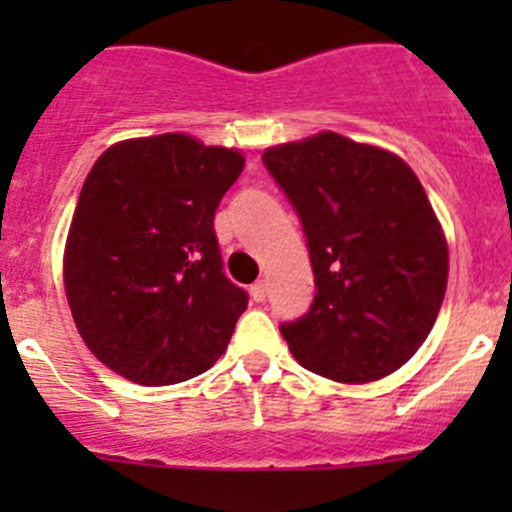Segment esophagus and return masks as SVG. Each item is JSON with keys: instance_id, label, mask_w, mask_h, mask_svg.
I'll return each instance as SVG.
<instances>
[{"instance_id": "34e87169", "label": "esophagus", "mask_w": 512, "mask_h": 512, "mask_svg": "<svg viewBox=\"0 0 512 512\" xmlns=\"http://www.w3.org/2000/svg\"><path fill=\"white\" fill-rule=\"evenodd\" d=\"M266 292H269V289H266V282H256L251 287V300L253 302H264L266 300Z\"/></svg>"}]
</instances>
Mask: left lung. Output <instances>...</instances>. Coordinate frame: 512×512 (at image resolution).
Listing matches in <instances>:
<instances>
[{
	"mask_svg": "<svg viewBox=\"0 0 512 512\" xmlns=\"http://www.w3.org/2000/svg\"><path fill=\"white\" fill-rule=\"evenodd\" d=\"M300 215L315 274L310 310L282 323L305 369L366 384L400 369L441 310L449 248L423 184L395 153L338 133L266 148Z\"/></svg>",
	"mask_w": 512,
	"mask_h": 512,
	"instance_id": "8db88e82",
	"label": "left lung"
}]
</instances>
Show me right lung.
<instances>
[{"mask_svg": "<svg viewBox=\"0 0 512 512\" xmlns=\"http://www.w3.org/2000/svg\"><path fill=\"white\" fill-rule=\"evenodd\" d=\"M241 151L184 133L122 140L89 171L71 220L63 284L94 356L164 387L207 372L248 295L223 271L212 228Z\"/></svg>", "mask_w": 512, "mask_h": 512, "instance_id": "add662e5", "label": "right lung"}]
</instances>
